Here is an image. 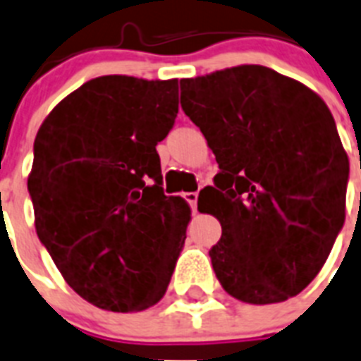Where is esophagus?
<instances>
[{"instance_id":"34e87169","label":"esophagus","mask_w":361,"mask_h":361,"mask_svg":"<svg viewBox=\"0 0 361 361\" xmlns=\"http://www.w3.org/2000/svg\"><path fill=\"white\" fill-rule=\"evenodd\" d=\"M183 198H185V202L190 206V209L196 211V204H198V192H185V195H183Z\"/></svg>"}]
</instances>
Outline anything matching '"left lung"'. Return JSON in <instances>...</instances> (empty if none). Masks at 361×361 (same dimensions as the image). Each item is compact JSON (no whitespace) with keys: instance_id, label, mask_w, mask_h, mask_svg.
Returning <instances> with one entry per match:
<instances>
[{"instance_id":"left-lung-1","label":"left lung","mask_w":361,"mask_h":361,"mask_svg":"<svg viewBox=\"0 0 361 361\" xmlns=\"http://www.w3.org/2000/svg\"><path fill=\"white\" fill-rule=\"evenodd\" d=\"M180 87L181 109L221 169L198 196L222 226L209 250L219 282L248 304L295 297L345 222L348 157L332 113L302 83L257 64Z\"/></svg>"}]
</instances>
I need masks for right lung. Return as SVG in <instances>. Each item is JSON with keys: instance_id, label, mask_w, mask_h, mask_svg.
I'll return each mask as SVG.
<instances>
[{"instance_id": "right-lung-1", "label": "right lung", "mask_w": 361, "mask_h": 361, "mask_svg": "<svg viewBox=\"0 0 361 361\" xmlns=\"http://www.w3.org/2000/svg\"><path fill=\"white\" fill-rule=\"evenodd\" d=\"M178 116V79L104 75L48 114L27 189L35 228L72 289L109 312L165 295L190 209L163 190L157 142Z\"/></svg>"}]
</instances>
